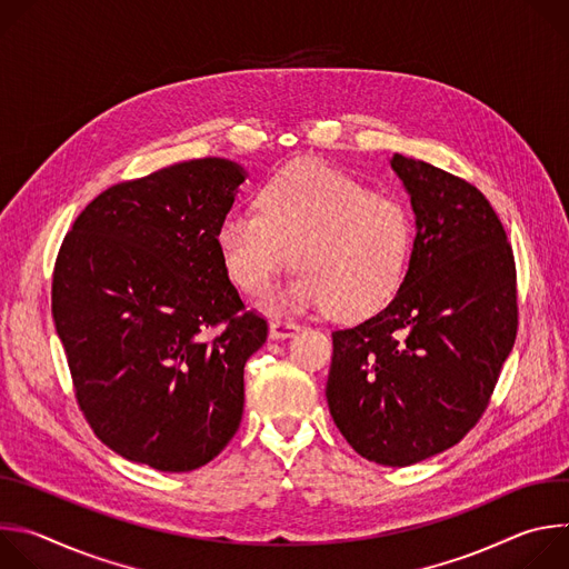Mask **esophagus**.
<instances>
[{
	"label": "esophagus",
	"mask_w": 569,
	"mask_h": 569,
	"mask_svg": "<svg viewBox=\"0 0 569 569\" xmlns=\"http://www.w3.org/2000/svg\"><path fill=\"white\" fill-rule=\"evenodd\" d=\"M299 331H301V327L297 321H290V319H272L270 321V338L272 340H288Z\"/></svg>",
	"instance_id": "obj_1"
}]
</instances>
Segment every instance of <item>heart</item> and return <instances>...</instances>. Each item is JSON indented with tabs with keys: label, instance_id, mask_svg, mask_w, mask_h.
<instances>
[{
	"label": "heart",
	"instance_id": "1",
	"mask_svg": "<svg viewBox=\"0 0 569 569\" xmlns=\"http://www.w3.org/2000/svg\"><path fill=\"white\" fill-rule=\"evenodd\" d=\"M259 212L229 211L216 246L227 277L248 295L266 292L295 259L299 272L261 301L268 312L329 306L360 319L382 308L408 272L410 211L321 161L277 171L259 191Z\"/></svg>",
	"mask_w": 569,
	"mask_h": 569
}]
</instances>
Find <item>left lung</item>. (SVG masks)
I'll use <instances>...</instances> for the list:
<instances>
[{"mask_svg":"<svg viewBox=\"0 0 569 569\" xmlns=\"http://www.w3.org/2000/svg\"><path fill=\"white\" fill-rule=\"evenodd\" d=\"M415 246L393 299L333 333L331 417L369 461L410 466L477 423L516 342V263L491 202L428 161L393 154Z\"/></svg>","mask_w":569,"mask_h":569,"instance_id":"1","label":"left lung"}]
</instances>
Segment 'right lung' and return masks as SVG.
<instances>
[{
    "mask_svg": "<svg viewBox=\"0 0 569 569\" xmlns=\"http://www.w3.org/2000/svg\"><path fill=\"white\" fill-rule=\"evenodd\" d=\"M246 180L231 159L182 161L103 191L62 240L56 333L80 410L128 461L196 470L240 426L268 323L242 310L216 231Z\"/></svg>",
    "mask_w": 569,
    "mask_h": 569,
    "instance_id": "right-lung-1",
    "label": "right lung"
}]
</instances>
